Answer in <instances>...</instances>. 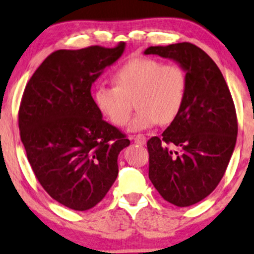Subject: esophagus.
<instances>
[{
  "label": "esophagus",
  "instance_id": "34e87169",
  "mask_svg": "<svg viewBox=\"0 0 254 254\" xmlns=\"http://www.w3.org/2000/svg\"><path fill=\"white\" fill-rule=\"evenodd\" d=\"M133 140H134V142L137 143V145L142 146L146 143V136L143 135V134H137V135H134Z\"/></svg>",
  "mask_w": 254,
  "mask_h": 254
}]
</instances>
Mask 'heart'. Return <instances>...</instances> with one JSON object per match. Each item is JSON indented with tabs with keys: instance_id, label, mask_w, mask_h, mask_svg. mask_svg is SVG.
<instances>
[{
	"instance_id": "b5f03b06",
	"label": "heart",
	"mask_w": 254,
	"mask_h": 254,
	"mask_svg": "<svg viewBox=\"0 0 254 254\" xmlns=\"http://www.w3.org/2000/svg\"><path fill=\"white\" fill-rule=\"evenodd\" d=\"M114 82L96 84L93 99L100 113L115 126L129 119L134 99L137 109L128 130L140 132L170 124L179 115L187 89V76L177 64H164L153 58H134L114 74Z\"/></svg>"
}]
</instances>
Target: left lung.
Returning a JSON list of instances; mask_svg holds the SVG:
<instances>
[{
	"label": "left lung",
	"mask_w": 254,
	"mask_h": 254,
	"mask_svg": "<svg viewBox=\"0 0 254 254\" xmlns=\"http://www.w3.org/2000/svg\"><path fill=\"white\" fill-rule=\"evenodd\" d=\"M145 54L173 59L186 70L183 108L160 137L147 141V149L148 177L156 190L166 201L187 207L223 179L237 141L236 107L220 69L199 47H149Z\"/></svg>",
	"instance_id": "obj_1"
}]
</instances>
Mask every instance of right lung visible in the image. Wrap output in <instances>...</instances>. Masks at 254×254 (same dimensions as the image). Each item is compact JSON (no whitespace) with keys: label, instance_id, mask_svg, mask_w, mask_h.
Instances as JSON below:
<instances>
[{"label":"right lung","instance_id":"add662e5","mask_svg":"<svg viewBox=\"0 0 254 254\" xmlns=\"http://www.w3.org/2000/svg\"><path fill=\"white\" fill-rule=\"evenodd\" d=\"M90 46L52 53L28 81L18 109V128L28 161L53 199L87 211L105 198L117 179L118 155L126 134L102 119L92 83L122 55Z\"/></svg>","mask_w":254,"mask_h":254}]
</instances>
